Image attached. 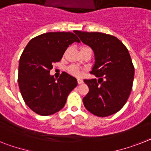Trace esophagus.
I'll return each instance as SVG.
<instances>
[{"instance_id":"esophagus-1","label":"esophagus","mask_w":151,"mask_h":151,"mask_svg":"<svg viewBox=\"0 0 151 151\" xmlns=\"http://www.w3.org/2000/svg\"><path fill=\"white\" fill-rule=\"evenodd\" d=\"M78 83H79V84H81V83H83V80H81V79H80V78H78Z\"/></svg>"}]
</instances>
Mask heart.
Returning a JSON list of instances; mask_svg holds the SVG:
<instances>
[{
  "label": "heart",
  "mask_w": 151,
  "mask_h": 151,
  "mask_svg": "<svg viewBox=\"0 0 151 151\" xmlns=\"http://www.w3.org/2000/svg\"><path fill=\"white\" fill-rule=\"evenodd\" d=\"M87 47H82L81 49H83V48H87ZM67 70H68V73H70L71 75H73V76H80L81 75V73H82V70L75 65L69 66Z\"/></svg>",
  "instance_id": "heart-1"
}]
</instances>
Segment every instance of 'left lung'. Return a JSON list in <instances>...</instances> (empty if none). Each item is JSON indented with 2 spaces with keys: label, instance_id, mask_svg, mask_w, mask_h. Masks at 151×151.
<instances>
[{
  "label": "left lung",
  "instance_id": "8db88e82",
  "mask_svg": "<svg viewBox=\"0 0 151 151\" xmlns=\"http://www.w3.org/2000/svg\"><path fill=\"white\" fill-rule=\"evenodd\" d=\"M83 44L92 48L95 63L93 73L99 79H85L89 92L83 98L87 111L97 116L118 112L132 90L134 68L125 45L112 35L75 30Z\"/></svg>",
  "mask_w": 151,
  "mask_h": 151
}]
</instances>
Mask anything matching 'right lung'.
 <instances>
[{"mask_svg": "<svg viewBox=\"0 0 151 151\" xmlns=\"http://www.w3.org/2000/svg\"><path fill=\"white\" fill-rule=\"evenodd\" d=\"M79 39L71 32H49L29 41L19 60L18 84L25 104L41 116L54 114L65 105L78 81L66 72L55 80L53 63L61 60L67 48Z\"/></svg>", "mask_w": 151, "mask_h": 151, "instance_id": "right-lung-1", "label": "right lung"}]
</instances>
